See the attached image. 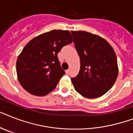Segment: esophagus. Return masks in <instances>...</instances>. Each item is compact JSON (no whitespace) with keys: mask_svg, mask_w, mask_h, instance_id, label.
I'll list each match as a JSON object with an SVG mask.
<instances>
[{"mask_svg":"<svg viewBox=\"0 0 133 133\" xmlns=\"http://www.w3.org/2000/svg\"><path fill=\"white\" fill-rule=\"evenodd\" d=\"M69 73H70V70H69V69H67V70L66 71V74L69 75Z\"/></svg>","mask_w":133,"mask_h":133,"instance_id":"obj_1","label":"esophagus"}]
</instances>
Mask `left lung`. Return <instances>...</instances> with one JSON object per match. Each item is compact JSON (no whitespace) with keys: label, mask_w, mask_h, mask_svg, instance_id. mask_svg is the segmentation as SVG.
<instances>
[{"label":"left lung","mask_w":133,"mask_h":133,"mask_svg":"<svg viewBox=\"0 0 133 133\" xmlns=\"http://www.w3.org/2000/svg\"><path fill=\"white\" fill-rule=\"evenodd\" d=\"M80 58V70L71 78L74 88L85 98H95L107 92L118 75L116 55L103 38L85 31H71Z\"/></svg>","instance_id":"1"}]
</instances>
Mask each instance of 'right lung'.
<instances>
[{
    "label": "right lung",
    "mask_w": 133,
    "mask_h": 133,
    "mask_svg": "<svg viewBox=\"0 0 133 133\" xmlns=\"http://www.w3.org/2000/svg\"><path fill=\"white\" fill-rule=\"evenodd\" d=\"M72 41L69 31L62 30H53L30 41L16 62L17 79L21 85L36 96H45L54 90L65 74L57 54Z\"/></svg>",
    "instance_id": "1"
}]
</instances>
